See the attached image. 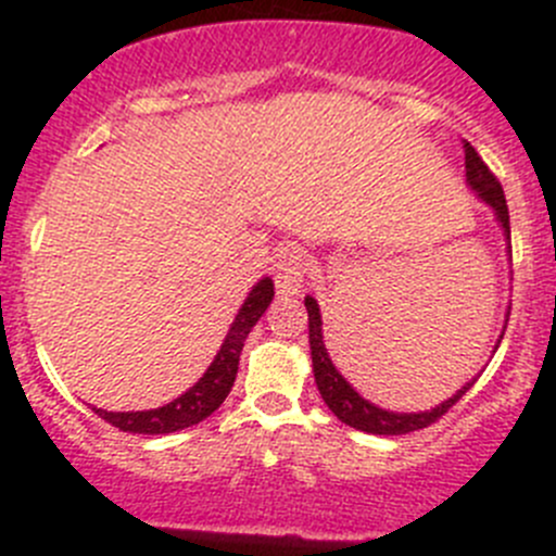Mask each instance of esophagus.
Instances as JSON below:
<instances>
[{
	"label": "esophagus",
	"instance_id": "1",
	"mask_svg": "<svg viewBox=\"0 0 556 556\" xmlns=\"http://www.w3.org/2000/svg\"><path fill=\"white\" fill-rule=\"evenodd\" d=\"M306 271H309V261H306L304 250L299 247H285L279 252L277 268H274V282H277L279 295H299L304 288Z\"/></svg>",
	"mask_w": 556,
	"mask_h": 556
}]
</instances>
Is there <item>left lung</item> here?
<instances>
[{"instance_id": "1", "label": "left lung", "mask_w": 556, "mask_h": 556, "mask_svg": "<svg viewBox=\"0 0 556 556\" xmlns=\"http://www.w3.org/2000/svg\"><path fill=\"white\" fill-rule=\"evenodd\" d=\"M465 182L470 185V190H473L484 204L492 206V212H495L497 223H501L503 228V237H506V252L511 255V223H508L506 195H503V188L501 182H497L495 174H492L490 166L481 161V155L470 148V142H465ZM304 304H306V312H309V346H312L314 382H317L319 395H323V401L328 403L330 412H333L341 422L350 425V428L363 430V433H374V435L414 433V430L428 428V425H433L435 419L444 417L454 403H457L476 382V377L470 379V382H465L452 397L441 401L439 406L430 408V412H390V408H379L377 403L366 401L355 387L341 377V371L333 366V361H330L328 355V346H325L323 341V314H319V304L312 299V295H306ZM503 333H506V325H503L501 336H497L495 350L501 346Z\"/></svg>"}]
</instances>
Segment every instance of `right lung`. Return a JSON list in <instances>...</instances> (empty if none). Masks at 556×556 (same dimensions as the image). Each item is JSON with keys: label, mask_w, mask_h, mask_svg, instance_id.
<instances>
[{"label": "right lung", "mask_w": 556, "mask_h": 556, "mask_svg": "<svg viewBox=\"0 0 556 556\" xmlns=\"http://www.w3.org/2000/svg\"><path fill=\"white\" fill-rule=\"evenodd\" d=\"M271 299V279H257V285H252L250 295L244 299L242 309L233 317L231 328H228L226 333V341H223V346L217 350L215 361L210 363L204 377L190 387L188 392L174 397L166 406L148 408V412H104V408H97L99 417L106 419L110 425H115V428H121L123 433L142 435L174 433V430H185L190 428V425H199L201 419L210 417L215 408H220V403L226 401L228 392H231L233 379H237L239 371V355H242L247 333L255 328V323L263 317V312L268 309Z\"/></svg>", "instance_id": "add662e5"}]
</instances>
